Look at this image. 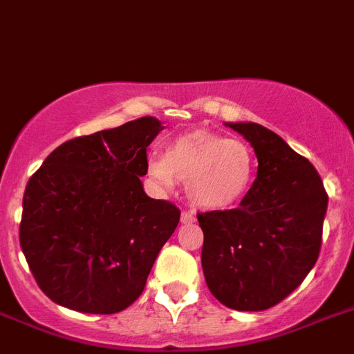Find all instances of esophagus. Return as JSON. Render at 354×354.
I'll return each mask as SVG.
<instances>
[{"instance_id": "esophagus-1", "label": "esophagus", "mask_w": 354, "mask_h": 354, "mask_svg": "<svg viewBox=\"0 0 354 354\" xmlns=\"http://www.w3.org/2000/svg\"><path fill=\"white\" fill-rule=\"evenodd\" d=\"M196 221V215L192 212H181V223L183 224H190Z\"/></svg>"}]
</instances>
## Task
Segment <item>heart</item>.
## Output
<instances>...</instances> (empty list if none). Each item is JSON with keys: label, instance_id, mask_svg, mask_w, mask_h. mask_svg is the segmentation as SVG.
<instances>
[{"label": "heart", "instance_id": "b5f03b06", "mask_svg": "<svg viewBox=\"0 0 354 354\" xmlns=\"http://www.w3.org/2000/svg\"><path fill=\"white\" fill-rule=\"evenodd\" d=\"M147 176L162 189L187 180V196L203 210H226L241 203L254 180V155L242 140L207 130L183 133L165 155L147 156Z\"/></svg>", "mask_w": 354, "mask_h": 354}]
</instances>
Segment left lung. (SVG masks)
Segmentation results:
<instances>
[{"label": "left lung", "mask_w": 354, "mask_h": 354, "mask_svg": "<svg viewBox=\"0 0 354 354\" xmlns=\"http://www.w3.org/2000/svg\"><path fill=\"white\" fill-rule=\"evenodd\" d=\"M253 146L257 180L233 210L198 214L205 279L224 306L260 312L296 290L321 251L328 194L305 156L257 122H226Z\"/></svg>", "instance_id": "8db88e82"}]
</instances>
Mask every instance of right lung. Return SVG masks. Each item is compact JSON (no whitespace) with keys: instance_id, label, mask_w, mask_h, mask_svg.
I'll use <instances>...</instances> for the list:
<instances>
[{"instance_id":"obj_1","label":"right lung","mask_w":354,"mask_h":354,"mask_svg":"<svg viewBox=\"0 0 354 354\" xmlns=\"http://www.w3.org/2000/svg\"><path fill=\"white\" fill-rule=\"evenodd\" d=\"M156 118L76 137L30 178L19 241L37 285L57 305L118 313L146 287L162 245L180 223L173 203L144 192Z\"/></svg>"}]
</instances>
